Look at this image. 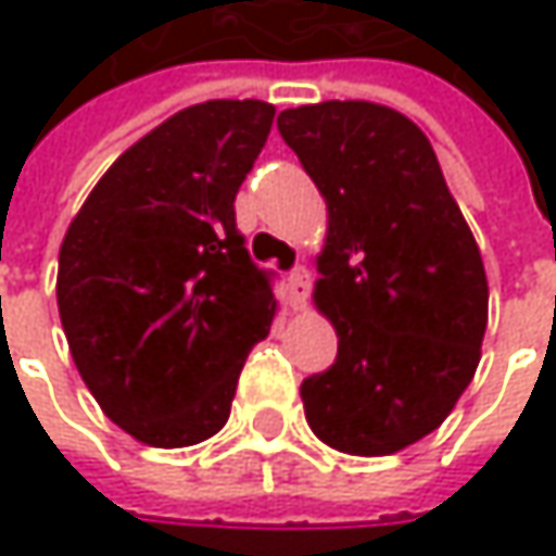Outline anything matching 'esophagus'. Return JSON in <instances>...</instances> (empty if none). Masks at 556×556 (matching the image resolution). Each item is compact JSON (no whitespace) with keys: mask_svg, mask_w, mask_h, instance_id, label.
Returning <instances> with one entry per match:
<instances>
[{"mask_svg":"<svg viewBox=\"0 0 556 556\" xmlns=\"http://www.w3.org/2000/svg\"><path fill=\"white\" fill-rule=\"evenodd\" d=\"M286 286H289V302H292V308H302L305 299H308V286H312L308 267H305V264H295V267L289 270V277H286Z\"/></svg>","mask_w":556,"mask_h":556,"instance_id":"1","label":"esophagus"}]
</instances>
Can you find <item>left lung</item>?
I'll return each instance as SVG.
<instances>
[{
  "label": "left lung",
  "mask_w": 556,
  "mask_h": 556,
  "mask_svg": "<svg viewBox=\"0 0 556 556\" xmlns=\"http://www.w3.org/2000/svg\"><path fill=\"white\" fill-rule=\"evenodd\" d=\"M277 128L328 202L315 305L338 357L302 380L308 428L344 454H395L477 374L490 308L480 248L402 112L331 99L279 112Z\"/></svg>",
  "instance_id": "1"
}]
</instances>
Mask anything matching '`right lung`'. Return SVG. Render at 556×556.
<instances>
[{
    "mask_svg": "<svg viewBox=\"0 0 556 556\" xmlns=\"http://www.w3.org/2000/svg\"><path fill=\"white\" fill-rule=\"evenodd\" d=\"M277 109L189 105L128 148L66 228L56 308L102 412L151 447L212 438L248 351L270 334L274 274L235 222V195Z\"/></svg>",
    "mask_w": 556,
    "mask_h": 556,
    "instance_id": "right-lung-1",
    "label": "right lung"
}]
</instances>
